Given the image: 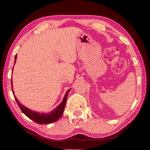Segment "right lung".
<instances>
[{"mask_svg": "<svg viewBox=\"0 0 150 150\" xmlns=\"http://www.w3.org/2000/svg\"><path fill=\"white\" fill-rule=\"evenodd\" d=\"M17 55H16L15 56V60H14V63H16ZM11 84H12V93H13L15 100H16L18 105L20 108V110L23 112L25 115L28 116L29 118L31 119L35 122H36L39 124H51L52 122H56L57 120H59V118L62 116L63 114V112H64V108L66 105V102H67V98L68 93H69L70 89L68 90L65 93V95L63 98V101L60 103V105H58L56 108L54 109L52 111H51L49 113H40L37 112L32 111L30 109L27 108L25 107L24 106L22 105L21 104L16 98V96L14 95L13 88H12V81L11 79Z\"/></svg>", "mask_w": 150, "mask_h": 150, "instance_id": "1", "label": "right lung"}]
</instances>
